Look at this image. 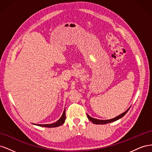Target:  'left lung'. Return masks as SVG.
Wrapping results in <instances>:
<instances>
[{
  "label": "left lung",
  "mask_w": 152,
  "mask_h": 152,
  "mask_svg": "<svg viewBox=\"0 0 152 152\" xmlns=\"http://www.w3.org/2000/svg\"><path fill=\"white\" fill-rule=\"evenodd\" d=\"M129 108L127 109L125 112H124L123 113L121 114L120 115H118V116L116 117L115 118H113L112 119H109V120H98V119H96V118H92L91 117H90L89 115L88 114H87V118H88L89 120L91 122H93V124H108V123H110V122L116 121L118 120V119H120L121 118H122V117H124V115H125L126 114V113L129 111Z\"/></svg>",
  "instance_id": "8db88e82"
}]
</instances>
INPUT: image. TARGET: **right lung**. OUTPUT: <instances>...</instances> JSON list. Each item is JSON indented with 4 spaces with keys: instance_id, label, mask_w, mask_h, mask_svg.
I'll use <instances>...</instances> for the list:
<instances>
[{
    "instance_id": "obj_1",
    "label": "right lung",
    "mask_w": 152,
    "mask_h": 152,
    "mask_svg": "<svg viewBox=\"0 0 152 152\" xmlns=\"http://www.w3.org/2000/svg\"><path fill=\"white\" fill-rule=\"evenodd\" d=\"M65 112L66 111H65V110H64V111H63L62 116L56 122L53 123V124H35V125H37L39 126L45 127H56L60 126L65 121V119H66Z\"/></svg>"
}]
</instances>
